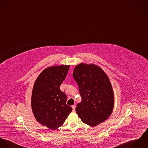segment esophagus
Instances as JSON below:
<instances>
[{
    "mask_svg": "<svg viewBox=\"0 0 148 148\" xmlns=\"http://www.w3.org/2000/svg\"><path fill=\"white\" fill-rule=\"evenodd\" d=\"M75 107H76V106H75V105H73V106H72V108H73V111H75Z\"/></svg>",
    "mask_w": 148,
    "mask_h": 148,
    "instance_id": "1",
    "label": "esophagus"
}]
</instances>
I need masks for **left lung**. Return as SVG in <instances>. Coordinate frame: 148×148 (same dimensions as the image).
Returning <instances> with one entry per match:
<instances>
[{
    "label": "left lung",
    "mask_w": 148,
    "mask_h": 148,
    "mask_svg": "<svg viewBox=\"0 0 148 148\" xmlns=\"http://www.w3.org/2000/svg\"><path fill=\"white\" fill-rule=\"evenodd\" d=\"M73 76L82 97L76 112L84 123L95 127L107 120L114 109V94L109 78L99 66L83 63L75 67Z\"/></svg>",
    "instance_id": "left-lung-1"
}]
</instances>
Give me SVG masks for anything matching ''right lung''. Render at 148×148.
<instances>
[{"label": "right lung", "instance_id": "right-lung-1", "mask_svg": "<svg viewBox=\"0 0 148 148\" xmlns=\"http://www.w3.org/2000/svg\"><path fill=\"white\" fill-rule=\"evenodd\" d=\"M69 67L60 65L44 69L33 86L31 98L33 115L38 123L52 130L63 125L73 110L66 104L67 95L60 88Z\"/></svg>", "mask_w": 148, "mask_h": 148}]
</instances>
